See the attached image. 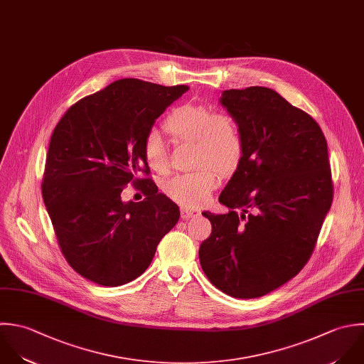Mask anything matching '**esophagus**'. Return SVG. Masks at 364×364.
<instances>
[{"label": "esophagus", "mask_w": 364, "mask_h": 364, "mask_svg": "<svg viewBox=\"0 0 364 364\" xmlns=\"http://www.w3.org/2000/svg\"><path fill=\"white\" fill-rule=\"evenodd\" d=\"M180 214H181V218L183 220H187V218H193V217H197L198 215V211H196V210H190V208H181V211H180Z\"/></svg>", "instance_id": "1"}]
</instances>
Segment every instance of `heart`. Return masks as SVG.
<instances>
[{"label": "heart", "mask_w": 364, "mask_h": 364, "mask_svg": "<svg viewBox=\"0 0 364 364\" xmlns=\"http://www.w3.org/2000/svg\"><path fill=\"white\" fill-rule=\"evenodd\" d=\"M164 130L174 139L194 141L196 171L173 177L164 186L166 194L176 203L198 207L217 186L218 173L232 171L244 151L238 122L228 113L214 112L205 105L187 103L170 112L163 123ZM143 157L156 174H167L170 161L157 133H149L143 141Z\"/></svg>", "instance_id": "obj_1"}]
</instances>
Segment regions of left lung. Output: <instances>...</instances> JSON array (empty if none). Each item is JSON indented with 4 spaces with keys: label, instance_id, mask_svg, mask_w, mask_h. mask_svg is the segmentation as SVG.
<instances>
[{
    "label": "left lung",
    "instance_id": "1",
    "mask_svg": "<svg viewBox=\"0 0 364 364\" xmlns=\"http://www.w3.org/2000/svg\"><path fill=\"white\" fill-rule=\"evenodd\" d=\"M221 105L244 151L218 198L230 211L203 213L213 230L200 264L224 294L254 299L296 277L316 247L333 201L328 143L311 114L269 87L224 90Z\"/></svg>",
    "mask_w": 364,
    "mask_h": 364
}]
</instances>
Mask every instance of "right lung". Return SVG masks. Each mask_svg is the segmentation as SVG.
Returning <instances> with one entry per match:
<instances>
[{
    "label": "right lung",
    "instance_id": "obj_1",
    "mask_svg": "<svg viewBox=\"0 0 364 364\" xmlns=\"http://www.w3.org/2000/svg\"><path fill=\"white\" fill-rule=\"evenodd\" d=\"M187 90L186 85L120 79L77 100L58 122L42 198L60 252L90 282L119 287L140 277L178 221V207L149 177L143 141ZM127 183L146 198L123 203L119 194Z\"/></svg>",
    "mask_w": 364,
    "mask_h": 364
}]
</instances>
